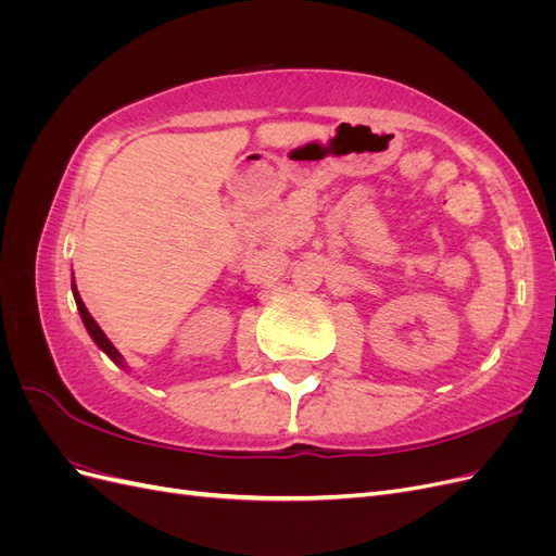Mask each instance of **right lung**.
I'll use <instances>...</instances> for the list:
<instances>
[{
    "label": "right lung",
    "instance_id": "1",
    "mask_svg": "<svg viewBox=\"0 0 556 556\" xmlns=\"http://www.w3.org/2000/svg\"><path fill=\"white\" fill-rule=\"evenodd\" d=\"M72 292H74L76 308H78V313H80L83 325H86V329H88V333H90V339L97 343V348H99V350L106 352V355H109L117 366H123V368H125V359H123V355H121V352L115 350V345L106 339V333L102 331V327H99V325L94 323V317L88 313L86 304H83V299H80V294H78V290H76V282H72Z\"/></svg>",
    "mask_w": 556,
    "mask_h": 556
}]
</instances>
